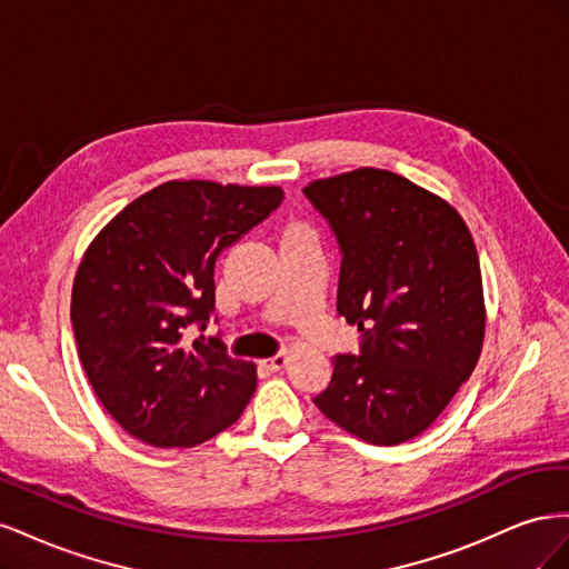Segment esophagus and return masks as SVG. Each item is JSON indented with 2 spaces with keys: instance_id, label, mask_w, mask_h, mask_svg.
Listing matches in <instances>:
<instances>
[{
  "instance_id": "obj_1",
  "label": "esophagus",
  "mask_w": 569,
  "mask_h": 569,
  "mask_svg": "<svg viewBox=\"0 0 569 569\" xmlns=\"http://www.w3.org/2000/svg\"><path fill=\"white\" fill-rule=\"evenodd\" d=\"M268 370H282L284 366H287V353H278V356H272V358H268L266 363H263Z\"/></svg>"
}]
</instances>
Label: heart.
Masks as SVG:
<instances>
[{"label":"heart","mask_w":569,"mask_h":569,"mask_svg":"<svg viewBox=\"0 0 569 569\" xmlns=\"http://www.w3.org/2000/svg\"><path fill=\"white\" fill-rule=\"evenodd\" d=\"M295 228H301V226H295Z\"/></svg>","instance_id":"heart-1"}]
</instances>
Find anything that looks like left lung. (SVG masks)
I'll list each match as a JSON object with an SVG mask.
<instances>
[{
	"instance_id": "left-lung-1",
	"label": "left lung",
	"mask_w": 569,
	"mask_h": 569,
	"mask_svg": "<svg viewBox=\"0 0 569 569\" xmlns=\"http://www.w3.org/2000/svg\"><path fill=\"white\" fill-rule=\"evenodd\" d=\"M339 239L337 311L363 332L316 406L356 439L420 437L472 375L487 330L475 239L453 206L382 168L308 182Z\"/></svg>"
}]
</instances>
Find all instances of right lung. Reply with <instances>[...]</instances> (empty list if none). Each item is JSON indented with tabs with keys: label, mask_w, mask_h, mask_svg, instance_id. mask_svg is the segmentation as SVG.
<instances>
[{
	"label": "right lung",
	"mask_w": 569,
	"mask_h": 569,
	"mask_svg": "<svg viewBox=\"0 0 569 569\" xmlns=\"http://www.w3.org/2000/svg\"><path fill=\"white\" fill-rule=\"evenodd\" d=\"M282 187L170 180L113 216L84 249L71 320L84 375L111 418L159 449H192L237 422L256 366L218 339L184 343L216 306L220 251L278 209Z\"/></svg>",
	"instance_id": "1"
}]
</instances>
